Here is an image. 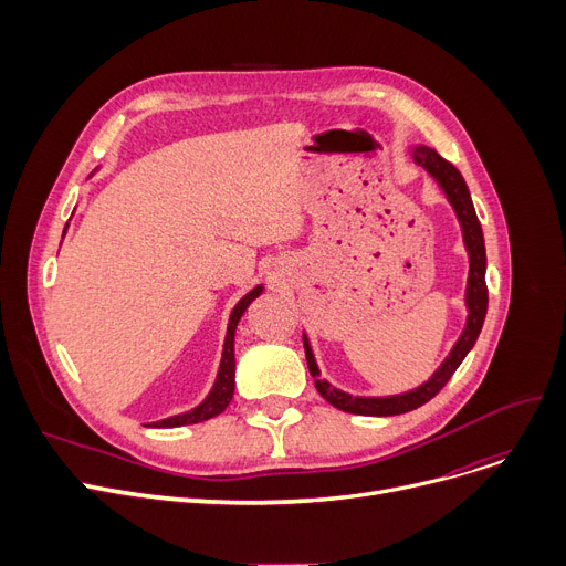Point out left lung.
Here are the masks:
<instances>
[{
  "mask_svg": "<svg viewBox=\"0 0 566 566\" xmlns=\"http://www.w3.org/2000/svg\"><path fill=\"white\" fill-rule=\"evenodd\" d=\"M410 158L418 163L420 167L427 169V174L433 178V181L440 186V190L448 197L450 206L454 208L457 220L461 224L463 233V245L468 252V282H465V325L454 342L452 350L448 353V358L440 363V367L424 380L418 388L399 392V395H385V397H360V395H348L339 388H335L333 382L321 378V369L316 365L314 350L310 344V337L303 333V344H305V355H307V367L314 378V385L318 395L333 403L335 408L353 415H371V418H388V415H401L408 410H415L431 401L442 388L444 382L452 378V374L459 369L470 348L478 342L482 325L486 318V307H489V291H486V248H484V233L482 224L478 220V213H474L472 197L470 190L463 181L461 171L440 158L433 148L424 144H415L410 146Z\"/></svg>",
  "mask_w": 566,
  "mask_h": 566,
  "instance_id": "8db88e82",
  "label": "left lung"
}]
</instances>
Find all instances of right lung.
<instances>
[{"mask_svg":"<svg viewBox=\"0 0 566 566\" xmlns=\"http://www.w3.org/2000/svg\"><path fill=\"white\" fill-rule=\"evenodd\" d=\"M98 169V167H96ZM96 171H92L94 176ZM69 227V224H66ZM66 233V229H64ZM263 293V284H256L252 291H248L241 301H238L229 314V323H227V335H224V346H222V360H220V367H218V376H216V382L211 392L206 395V399L195 406L192 410H186V412H178V415H171V418L167 420H158V422H151L148 427H156V429H174V427H186V424H199V422H206L216 418V415H220L231 397H233V388H235V355H233V337H235V325L238 321H241V316L245 314V310L252 305V301H256L259 295Z\"/></svg>","mask_w":566,"mask_h":566,"instance_id":"obj_1","label":"right lung"}]
</instances>
